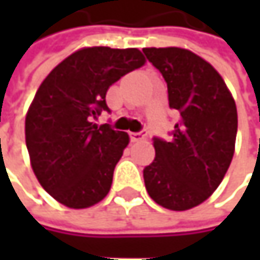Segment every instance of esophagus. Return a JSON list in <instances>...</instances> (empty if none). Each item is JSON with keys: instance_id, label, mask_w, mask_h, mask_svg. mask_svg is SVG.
I'll return each mask as SVG.
<instances>
[{"instance_id": "esophagus-1", "label": "esophagus", "mask_w": 260, "mask_h": 260, "mask_svg": "<svg viewBox=\"0 0 260 260\" xmlns=\"http://www.w3.org/2000/svg\"><path fill=\"white\" fill-rule=\"evenodd\" d=\"M146 132L144 131H141V132H129V137L132 141H143V140H146Z\"/></svg>"}]
</instances>
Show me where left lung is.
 <instances>
[{"mask_svg":"<svg viewBox=\"0 0 260 260\" xmlns=\"http://www.w3.org/2000/svg\"><path fill=\"white\" fill-rule=\"evenodd\" d=\"M162 74L169 105L181 120L173 138H153L155 159L144 169L146 189L159 206L186 211L199 206L221 183L235 153L236 104L211 63L176 46L143 48Z\"/></svg>","mask_w":260,"mask_h":260,"instance_id":"1","label":"left lung"}]
</instances>
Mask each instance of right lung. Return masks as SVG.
I'll use <instances>...</instances> for the list:
<instances>
[{
  "label": "right lung",
  "instance_id": "add662e5",
  "mask_svg": "<svg viewBox=\"0 0 260 260\" xmlns=\"http://www.w3.org/2000/svg\"><path fill=\"white\" fill-rule=\"evenodd\" d=\"M144 63L137 48H81L37 88L26 111V149L37 181L58 203L84 209L110 192L129 135L91 120L108 111V88Z\"/></svg>",
  "mask_w": 260,
  "mask_h": 260
}]
</instances>
